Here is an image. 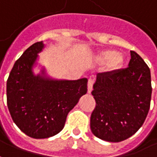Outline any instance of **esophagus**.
Listing matches in <instances>:
<instances>
[{
  "label": "esophagus",
  "instance_id": "34e87169",
  "mask_svg": "<svg viewBox=\"0 0 157 157\" xmlns=\"http://www.w3.org/2000/svg\"><path fill=\"white\" fill-rule=\"evenodd\" d=\"M94 81L93 79L90 78L88 80V82H87V93L90 94L91 92H92V90H93V86H94Z\"/></svg>",
  "mask_w": 157,
  "mask_h": 157
}]
</instances>
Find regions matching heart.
<instances>
[{
  "label": "heart",
  "instance_id": "b5f03b06",
  "mask_svg": "<svg viewBox=\"0 0 157 157\" xmlns=\"http://www.w3.org/2000/svg\"><path fill=\"white\" fill-rule=\"evenodd\" d=\"M97 61L99 63H108L109 71H117L123 63V57L116 50H106L97 56Z\"/></svg>",
  "mask_w": 157,
  "mask_h": 157
}]
</instances>
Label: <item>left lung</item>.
I'll return each instance as SVG.
<instances>
[{"instance_id":"left-lung-1","label":"left lung","mask_w":157,"mask_h":157,"mask_svg":"<svg viewBox=\"0 0 157 157\" xmlns=\"http://www.w3.org/2000/svg\"><path fill=\"white\" fill-rule=\"evenodd\" d=\"M128 67L98 73L92 94L96 106L90 128L94 135L109 142H121L133 135L145 121L151 106L150 68L131 51Z\"/></svg>"}]
</instances>
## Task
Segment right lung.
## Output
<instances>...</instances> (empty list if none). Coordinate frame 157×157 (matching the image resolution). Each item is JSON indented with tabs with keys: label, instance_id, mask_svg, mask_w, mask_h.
I'll use <instances>...</instances> for the list:
<instances>
[{
	"label": "right lung",
	"instance_id": "right-lung-1",
	"mask_svg": "<svg viewBox=\"0 0 157 157\" xmlns=\"http://www.w3.org/2000/svg\"><path fill=\"white\" fill-rule=\"evenodd\" d=\"M42 41L25 50L15 62L6 82V101L17 128L34 139L56 135L65 124L68 113L87 92V79L75 81L48 77L45 69L35 75L33 67Z\"/></svg>",
	"mask_w": 157,
	"mask_h": 157
}]
</instances>
